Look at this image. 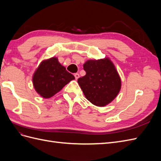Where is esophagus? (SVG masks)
I'll return each mask as SVG.
<instances>
[{"instance_id":"34e87169","label":"esophagus","mask_w":161,"mask_h":161,"mask_svg":"<svg viewBox=\"0 0 161 161\" xmlns=\"http://www.w3.org/2000/svg\"><path fill=\"white\" fill-rule=\"evenodd\" d=\"M75 77L76 80H77L80 77V75H79V74H78V73H76V74H75Z\"/></svg>"}]
</instances>
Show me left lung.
I'll return each instance as SVG.
<instances>
[{
	"label": "left lung",
	"mask_w": 161,
	"mask_h": 161,
	"mask_svg": "<svg viewBox=\"0 0 161 161\" xmlns=\"http://www.w3.org/2000/svg\"><path fill=\"white\" fill-rule=\"evenodd\" d=\"M86 75L78 83L87 100L98 107H104L113 101L121 89V79L109 58L89 60L83 64Z\"/></svg>",
	"instance_id": "obj_1"
}]
</instances>
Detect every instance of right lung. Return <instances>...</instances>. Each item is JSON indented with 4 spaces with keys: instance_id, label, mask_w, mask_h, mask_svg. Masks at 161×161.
<instances>
[{
    "instance_id": "obj_1",
    "label": "right lung",
    "mask_w": 161,
    "mask_h": 161,
    "mask_svg": "<svg viewBox=\"0 0 161 161\" xmlns=\"http://www.w3.org/2000/svg\"><path fill=\"white\" fill-rule=\"evenodd\" d=\"M75 79L58 58L53 57L43 60L33 76V84L37 93L43 98H50L63 87Z\"/></svg>"
}]
</instances>
